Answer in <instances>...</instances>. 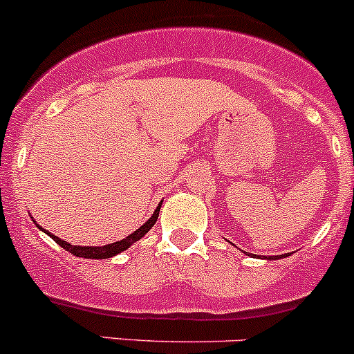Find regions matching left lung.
<instances>
[{"instance_id": "8db88e82", "label": "left lung", "mask_w": 354, "mask_h": 354, "mask_svg": "<svg viewBox=\"0 0 354 354\" xmlns=\"http://www.w3.org/2000/svg\"><path fill=\"white\" fill-rule=\"evenodd\" d=\"M283 257H287V254L281 255V257H280V255H274V257H266V259H272V261H276V259H283Z\"/></svg>"}]
</instances>
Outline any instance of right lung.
Listing matches in <instances>:
<instances>
[{"label": "right lung", "mask_w": 354, "mask_h": 354, "mask_svg": "<svg viewBox=\"0 0 354 354\" xmlns=\"http://www.w3.org/2000/svg\"><path fill=\"white\" fill-rule=\"evenodd\" d=\"M160 208H161V203L158 205L156 210L153 212V215H151L149 218H147L146 222H144L142 225H140L139 230L133 231L130 236L123 238V240L116 241V243H109V245H104V247H80V245H71L67 243V241L60 240V238H57L55 234H52L50 231H45L46 234H48L50 238H52L53 241H55L57 245H60L62 248H66L69 254L76 255V257H83V259H109V257H114V255L121 254V252H124L127 248H130V245H133L136 241H139L140 238L144 236V234L147 233V231L153 227L154 224H156L158 221V215H160ZM41 230V227H39Z\"/></svg>", "instance_id": "1"}]
</instances>
